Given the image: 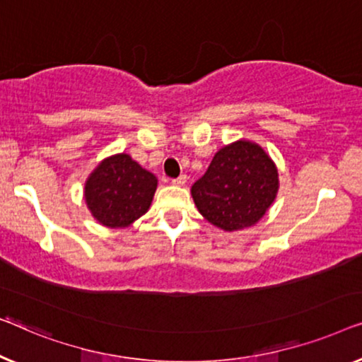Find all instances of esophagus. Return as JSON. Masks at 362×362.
<instances>
[{
	"label": "esophagus",
	"instance_id": "1",
	"mask_svg": "<svg viewBox=\"0 0 362 362\" xmlns=\"http://www.w3.org/2000/svg\"><path fill=\"white\" fill-rule=\"evenodd\" d=\"M172 183H174V185H185L187 183V175H180V177H177V179H174L172 180Z\"/></svg>",
	"mask_w": 362,
	"mask_h": 362
}]
</instances>
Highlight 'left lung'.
<instances>
[{"instance_id": "left-lung-1", "label": "left lung", "mask_w": 362, "mask_h": 362, "mask_svg": "<svg viewBox=\"0 0 362 362\" xmlns=\"http://www.w3.org/2000/svg\"><path fill=\"white\" fill-rule=\"evenodd\" d=\"M279 174L262 147L249 141L225 146L192 185L198 211L225 231L252 226L277 195Z\"/></svg>"}]
</instances>
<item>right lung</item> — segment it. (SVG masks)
<instances>
[{"label": "right lung", "mask_w": 362, "mask_h": 362, "mask_svg": "<svg viewBox=\"0 0 362 362\" xmlns=\"http://www.w3.org/2000/svg\"><path fill=\"white\" fill-rule=\"evenodd\" d=\"M157 188L154 174L128 154L108 157L85 183V202L103 226L124 228L149 210Z\"/></svg>", "instance_id": "1"}]
</instances>
